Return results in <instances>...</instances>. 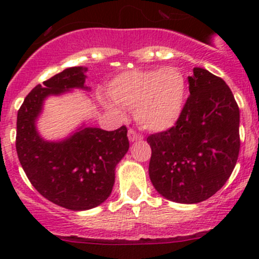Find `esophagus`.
<instances>
[{
    "label": "esophagus",
    "instance_id": "34e87169",
    "mask_svg": "<svg viewBox=\"0 0 259 259\" xmlns=\"http://www.w3.org/2000/svg\"><path fill=\"white\" fill-rule=\"evenodd\" d=\"M127 138H129L130 142H138V140L143 139V135L140 134V133H138L137 130L129 129V132H127Z\"/></svg>",
    "mask_w": 259,
    "mask_h": 259
}]
</instances>
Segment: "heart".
I'll list each match as a JSON object with an SVG mask.
<instances>
[{"instance_id":"1","label":"heart","mask_w":259,"mask_h":259,"mask_svg":"<svg viewBox=\"0 0 259 259\" xmlns=\"http://www.w3.org/2000/svg\"><path fill=\"white\" fill-rule=\"evenodd\" d=\"M109 96L116 105L134 109L140 126L163 132L174 126L184 110L187 81L174 66L134 69L121 72L109 85ZM115 111L119 108L111 105Z\"/></svg>"}]
</instances>
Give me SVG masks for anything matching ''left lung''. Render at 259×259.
<instances>
[{
	"label": "left lung",
	"instance_id": "1",
	"mask_svg": "<svg viewBox=\"0 0 259 259\" xmlns=\"http://www.w3.org/2000/svg\"><path fill=\"white\" fill-rule=\"evenodd\" d=\"M189 98L174 126L149 135V177L159 194L194 204L215 194L238 159L239 108L226 81L193 69Z\"/></svg>",
	"mask_w": 259,
	"mask_h": 259
}]
</instances>
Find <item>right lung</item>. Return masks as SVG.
<instances>
[{
	"instance_id": "right-lung-1",
	"label": "right lung",
	"mask_w": 259,
	"mask_h": 259,
	"mask_svg": "<svg viewBox=\"0 0 259 259\" xmlns=\"http://www.w3.org/2000/svg\"><path fill=\"white\" fill-rule=\"evenodd\" d=\"M86 69L69 67L38 83L17 113L16 150L22 169L35 189L54 204L86 210L105 202L115 182V166L129 149L127 129L114 132L80 127L62 142H46L35 121L49 95L85 86Z\"/></svg>"
}]
</instances>
